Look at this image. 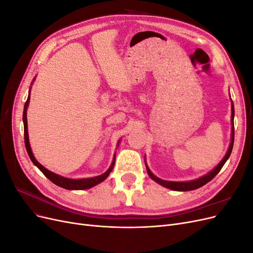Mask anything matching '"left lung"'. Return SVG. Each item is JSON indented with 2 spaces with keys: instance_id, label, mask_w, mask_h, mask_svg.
Returning a JSON list of instances; mask_svg holds the SVG:
<instances>
[{
  "instance_id": "obj_1",
  "label": "left lung",
  "mask_w": 253,
  "mask_h": 253,
  "mask_svg": "<svg viewBox=\"0 0 253 253\" xmlns=\"http://www.w3.org/2000/svg\"><path fill=\"white\" fill-rule=\"evenodd\" d=\"M232 102V100H231ZM233 119H234V106H233V102L231 103V141L230 144H229V148L228 151L226 153V155L224 156V158L220 160V163L212 169L209 173H207L203 176H201L200 178H196L193 180H188V181H169V180H164V179H160L157 176H155L151 172V170L149 169V167L147 165V162H145V158H144V163H145V167H147V172L149 174L150 177L156 181L157 183H159L160 186H163L165 188H168L170 190L173 191H181V192H185V191H192L195 189L201 188L203 186H205L207 182H209L210 180H212L214 177H215V175L220 171L221 168L225 165V163L228 160L229 156H230L231 152H232V148H233V142H234V124H233Z\"/></svg>"
}]
</instances>
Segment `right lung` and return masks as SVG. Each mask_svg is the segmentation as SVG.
I'll return each instance as SVG.
<instances>
[{
	"mask_svg": "<svg viewBox=\"0 0 253 253\" xmlns=\"http://www.w3.org/2000/svg\"><path fill=\"white\" fill-rule=\"evenodd\" d=\"M36 78H34L33 82L35 81ZM33 84V83H32ZM29 100H30V89H29V94H28V98L25 102L24 105V112H23V122H24V140H25V147H26V151L28 153V156L30 158V160L34 163V165L39 169L46 177L51 181L55 183V185L66 189V190H86L89 188H93L95 186H97L98 183L102 182L103 180H105L108 178V176L110 175V173L112 172L114 165H115V159H116V153L114 154V158H113V162L110 166V168L108 170H106L103 174L101 175H98L95 176V177H90V178H80V179H73V178H67L64 177V176H61L59 174L53 173L49 170H47L46 168H44L39 162H37V159L35 158L34 154H33V151L32 148H30V144H29V138H28V127H27V108H28V104H29ZM120 139L118 140L117 143V147L119 145Z\"/></svg>",
	"mask_w": 253,
	"mask_h": 253,
	"instance_id": "obj_1",
	"label": "right lung"
}]
</instances>
